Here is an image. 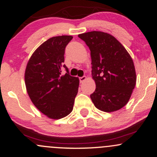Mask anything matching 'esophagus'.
<instances>
[{"instance_id": "obj_1", "label": "esophagus", "mask_w": 157, "mask_h": 157, "mask_svg": "<svg viewBox=\"0 0 157 157\" xmlns=\"http://www.w3.org/2000/svg\"><path fill=\"white\" fill-rule=\"evenodd\" d=\"M86 79V76H82V77H80L79 78V81H80V83H83V81H84Z\"/></svg>"}]
</instances>
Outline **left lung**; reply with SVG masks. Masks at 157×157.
Masks as SVG:
<instances>
[{
	"label": "left lung",
	"mask_w": 157,
	"mask_h": 157,
	"mask_svg": "<svg viewBox=\"0 0 157 157\" xmlns=\"http://www.w3.org/2000/svg\"><path fill=\"white\" fill-rule=\"evenodd\" d=\"M78 36L91 51V75L96 89L90 97L94 106L105 112L123 108L130 99L136 81L129 53L117 38L107 33L94 31Z\"/></svg>",
	"instance_id": "obj_1"
}]
</instances>
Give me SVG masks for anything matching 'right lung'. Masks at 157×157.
Here are the masks:
<instances>
[{"instance_id": "1", "label": "right lung", "mask_w": 157, "mask_h": 157, "mask_svg": "<svg viewBox=\"0 0 157 157\" xmlns=\"http://www.w3.org/2000/svg\"><path fill=\"white\" fill-rule=\"evenodd\" d=\"M71 36H55L40 45L28 61L25 83L31 101L52 119L66 117L74 108L79 79L69 75L64 62L65 48ZM67 73L62 75L63 67Z\"/></svg>"}]
</instances>
